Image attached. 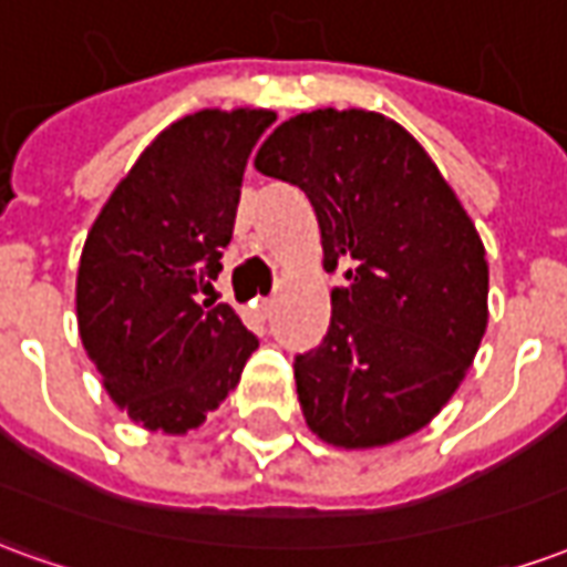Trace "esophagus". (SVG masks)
Segmentation results:
<instances>
[{
	"label": "esophagus",
	"mask_w": 567,
	"mask_h": 567,
	"mask_svg": "<svg viewBox=\"0 0 567 567\" xmlns=\"http://www.w3.org/2000/svg\"><path fill=\"white\" fill-rule=\"evenodd\" d=\"M255 312H258V319H270L272 297H258V300H255Z\"/></svg>",
	"instance_id": "1"
}]
</instances>
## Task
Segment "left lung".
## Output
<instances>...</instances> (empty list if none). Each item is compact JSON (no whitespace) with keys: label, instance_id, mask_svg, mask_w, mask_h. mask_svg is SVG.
Wrapping results in <instances>:
<instances>
[{"label":"left lung","instance_id":"1","mask_svg":"<svg viewBox=\"0 0 567 567\" xmlns=\"http://www.w3.org/2000/svg\"><path fill=\"white\" fill-rule=\"evenodd\" d=\"M255 166L307 194L324 270H346L324 340L295 358L307 425L343 450L410 437L455 394L486 333L474 221L427 151L364 109L288 117Z\"/></svg>","mask_w":567,"mask_h":567}]
</instances>
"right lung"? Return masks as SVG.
Returning a JSON list of instances; mask_svg holds the SVG:
<instances>
[{
    "mask_svg": "<svg viewBox=\"0 0 567 567\" xmlns=\"http://www.w3.org/2000/svg\"><path fill=\"white\" fill-rule=\"evenodd\" d=\"M276 115L203 109L163 130L96 215L75 309L109 398L148 431L187 434L234 392L258 337L212 279L234 236L248 154Z\"/></svg>",
    "mask_w": 567,
    "mask_h": 567,
    "instance_id": "1",
    "label": "right lung"
}]
</instances>
